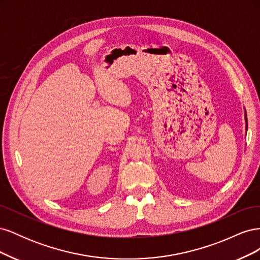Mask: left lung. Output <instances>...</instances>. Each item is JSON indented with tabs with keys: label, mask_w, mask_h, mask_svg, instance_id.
Instances as JSON below:
<instances>
[{
	"label": "left lung",
	"mask_w": 260,
	"mask_h": 260,
	"mask_svg": "<svg viewBox=\"0 0 260 260\" xmlns=\"http://www.w3.org/2000/svg\"><path fill=\"white\" fill-rule=\"evenodd\" d=\"M245 124H246V131H247V117H246V113H245Z\"/></svg>",
	"instance_id": "obj_1"
}]
</instances>
